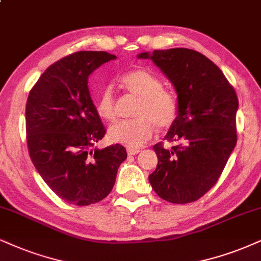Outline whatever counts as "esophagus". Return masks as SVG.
<instances>
[{"mask_svg": "<svg viewBox=\"0 0 261 261\" xmlns=\"http://www.w3.org/2000/svg\"><path fill=\"white\" fill-rule=\"evenodd\" d=\"M139 149H136V147H128L127 149V153L129 156H134V155H137V153H139Z\"/></svg>", "mask_w": 261, "mask_h": 261, "instance_id": "1", "label": "esophagus"}]
</instances>
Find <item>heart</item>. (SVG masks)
<instances>
[{"label": "heart", "mask_w": 261, "mask_h": 261, "mask_svg": "<svg viewBox=\"0 0 261 261\" xmlns=\"http://www.w3.org/2000/svg\"><path fill=\"white\" fill-rule=\"evenodd\" d=\"M122 86L129 94L139 99L134 109L137 118L112 124L109 137L115 143L138 147L152 136L153 125L160 130L168 129L179 116V101L174 93L163 89V82L149 70L137 69L122 79ZM95 109L102 120L116 118V99L110 87L99 94Z\"/></svg>", "instance_id": "heart-1"}]
</instances>
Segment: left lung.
Segmentation results:
<instances>
[{
  "label": "left lung",
  "instance_id": "obj_1",
  "mask_svg": "<svg viewBox=\"0 0 261 261\" xmlns=\"http://www.w3.org/2000/svg\"><path fill=\"white\" fill-rule=\"evenodd\" d=\"M175 87L179 116L165 139L153 145L159 163L149 181L161 198L184 204L217 184L237 143L239 99L221 70L189 48L141 53Z\"/></svg>",
  "mask_w": 261,
  "mask_h": 261
}]
</instances>
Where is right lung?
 Instances as JSON below:
<instances>
[{
    "label": "right lung",
    "mask_w": 261,
    "mask_h": 261,
    "mask_svg": "<svg viewBox=\"0 0 261 261\" xmlns=\"http://www.w3.org/2000/svg\"><path fill=\"white\" fill-rule=\"evenodd\" d=\"M116 56L108 52L70 54L48 67L29 93V155L44 182L70 204L104 199L127 159L120 144L94 147L106 129L89 94L88 77Z\"/></svg>",
    "instance_id": "right-lung-1"
}]
</instances>
